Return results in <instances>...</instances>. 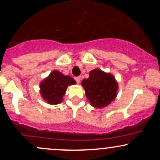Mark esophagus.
<instances>
[{"mask_svg":"<svg viewBox=\"0 0 160 160\" xmlns=\"http://www.w3.org/2000/svg\"><path fill=\"white\" fill-rule=\"evenodd\" d=\"M74 80H76V82H78V83H80V77H75Z\"/></svg>","mask_w":160,"mask_h":160,"instance_id":"34e87169","label":"esophagus"}]
</instances>
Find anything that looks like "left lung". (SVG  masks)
<instances>
[{
	"instance_id": "1",
	"label": "left lung",
	"mask_w": 160,
	"mask_h": 160,
	"mask_svg": "<svg viewBox=\"0 0 160 160\" xmlns=\"http://www.w3.org/2000/svg\"><path fill=\"white\" fill-rule=\"evenodd\" d=\"M82 86L86 98L95 108H104L114 100L118 85L111 74H106L99 69L90 71L89 78L84 79Z\"/></svg>"
}]
</instances>
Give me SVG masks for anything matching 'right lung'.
<instances>
[{"mask_svg": "<svg viewBox=\"0 0 160 160\" xmlns=\"http://www.w3.org/2000/svg\"><path fill=\"white\" fill-rule=\"evenodd\" d=\"M75 83L76 81L70 76L54 71L40 82V94L49 104H58L62 102V97L65 94L68 86Z\"/></svg>", "mask_w": 160, "mask_h": 160, "instance_id": "add662e5", "label": "right lung"}]
</instances>
